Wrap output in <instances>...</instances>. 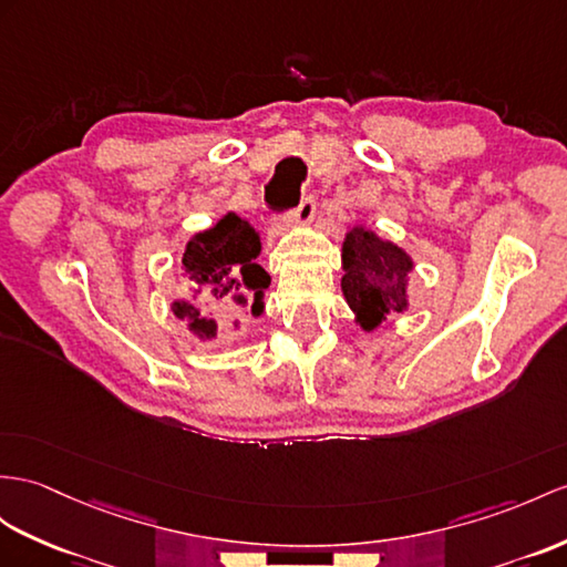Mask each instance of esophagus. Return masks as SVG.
<instances>
[{
  "label": "esophagus",
  "mask_w": 567,
  "mask_h": 567,
  "mask_svg": "<svg viewBox=\"0 0 567 567\" xmlns=\"http://www.w3.org/2000/svg\"><path fill=\"white\" fill-rule=\"evenodd\" d=\"M312 214H315V199L312 197H302V202L298 204V209L291 214V220H288V224L298 226V228L300 226H308Z\"/></svg>",
  "instance_id": "1"
}]
</instances>
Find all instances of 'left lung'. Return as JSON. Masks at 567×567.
Listing matches in <instances>:
<instances>
[{
	"label": "left lung",
	"mask_w": 567,
	"mask_h": 567,
	"mask_svg": "<svg viewBox=\"0 0 567 567\" xmlns=\"http://www.w3.org/2000/svg\"><path fill=\"white\" fill-rule=\"evenodd\" d=\"M341 291L365 331L409 308L411 257L375 230L353 226L341 245Z\"/></svg>",
	"instance_id": "1"
}]
</instances>
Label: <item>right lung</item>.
Returning <instances> with one entry per match:
<instances>
[{"label": "right lung", "mask_w": 567, "mask_h": 567, "mask_svg": "<svg viewBox=\"0 0 567 567\" xmlns=\"http://www.w3.org/2000/svg\"><path fill=\"white\" fill-rule=\"evenodd\" d=\"M259 250L257 230L233 212L214 228L192 236L183 255L189 298L173 302L175 317L185 320L199 339H214L218 324L206 317L212 302L233 300L238 308L259 315L265 310V288L271 281L255 261Z\"/></svg>", "instance_id": "right-lung-1"}]
</instances>
